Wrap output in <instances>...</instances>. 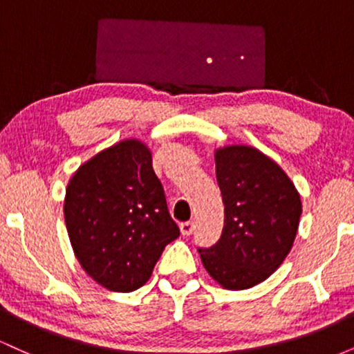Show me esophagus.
I'll return each mask as SVG.
<instances>
[{"label":"esophagus","instance_id":"1","mask_svg":"<svg viewBox=\"0 0 354 354\" xmlns=\"http://www.w3.org/2000/svg\"><path fill=\"white\" fill-rule=\"evenodd\" d=\"M180 230H181L183 236H189V234H193V231H194V223H193V221H185V223H181Z\"/></svg>","mask_w":354,"mask_h":354}]
</instances>
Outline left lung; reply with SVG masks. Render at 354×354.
<instances>
[{"label":"left lung","instance_id":"left-lung-1","mask_svg":"<svg viewBox=\"0 0 354 354\" xmlns=\"http://www.w3.org/2000/svg\"><path fill=\"white\" fill-rule=\"evenodd\" d=\"M214 163L225 226L216 245L198 251L225 290H248L274 273L290 253L301 200L278 163L253 146L218 148Z\"/></svg>","mask_w":354,"mask_h":354}]
</instances>
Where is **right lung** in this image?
I'll use <instances>...</instances> for the list:
<instances>
[{"mask_svg": "<svg viewBox=\"0 0 354 354\" xmlns=\"http://www.w3.org/2000/svg\"><path fill=\"white\" fill-rule=\"evenodd\" d=\"M151 161L145 143L123 140L81 165L68 183L64 221L73 251L109 291L143 286L165 246L180 236Z\"/></svg>", "mask_w": 354, "mask_h": 354, "instance_id": "add662e5", "label": "right lung"}]
</instances>
